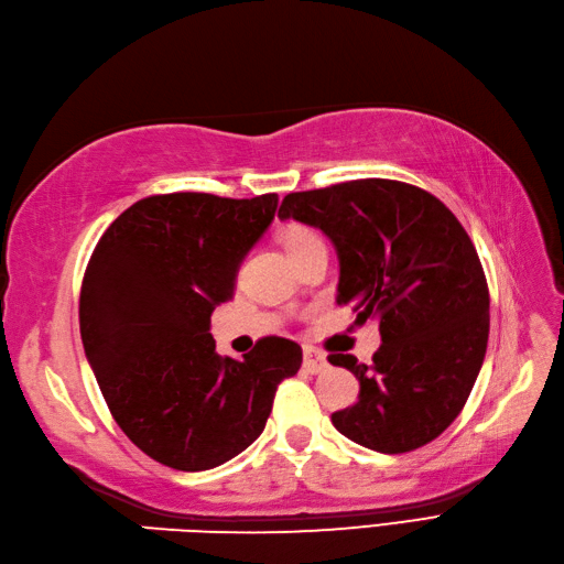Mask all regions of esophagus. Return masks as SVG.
Masks as SVG:
<instances>
[{
  "label": "esophagus",
  "instance_id": "34e87169",
  "mask_svg": "<svg viewBox=\"0 0 564 564\" xmlns=\"http://www.w3.org/2000/svg\"><path fill=\"white\" fill-rule=\"evenodd\" d=\"M305 357H302V367H305L310 373H319V371H324L326 367H328V362H326V355L322 352V350H316V348H310V345H305Z\"/></svg>",
  "mask_w": 564,
  "mask_h": 564
}]
</instances>
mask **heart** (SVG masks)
<instances>
[{"label":"heart","instance_id":"obj_1","mask_svg":"<svg viewBox=\"0 0 564 564\" xmlns=\"http://www.w3.org/2000/svg\"><path fill=\"white\" fill-rule=\"evenodd\" d=\"M279 240L283 245V250L288 252V257L293 259V262H297V259L305 254L310 248H314V245H319L322 238L314 234L312 228L302 226V224H288L279 230Z\"/></svg>","mask_w":564,"mask_h":564}]
</instances>
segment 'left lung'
I'll return each instance as SVG.
<instances>
[{"label":"left lung","instance_id":"1","mask_svg":"<svg viewBox=\"0 0 564 564\" xmlns=\"http://www.w3.org/2000/svg\"><path fill=\"white\" fill-rule=\"evenodd\" d=\"M281 219L322 228L340 259L338 305L379 322L371 365L350 369L359 400L330 422L369 451L400 455L438 438L465 408L488 343V283L457 216L422 187L362 178L283 197Z\"/></svg>","mask_w":564,"mask_h":564}]
</instances>
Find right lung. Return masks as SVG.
Wrapping results in <instances>:
<instances>
[{"label": "right lung", "instance_id": "1", "mask_svg": "<svg viewBox=\"0 0 564 564\" xmlns=\"http://www.w3.org/2000/svg\"><path fill=\"white\" fill-rule=\"evenodd\" d=\"M276 205V193L150 195L105 230L85 269L80 338L99 391L126 436L171 469H212L242 453L302 365L295 340L259 338L238 362L216 355L209 334Z\"/></svg>", "mask_w": 564, "mask_h": 564}]
</instances>
